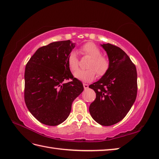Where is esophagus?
Wrapping results in <instances>:
<instances>
[{
    "instance_id": "34e87169",
    "label": "esophagus",
    "mask_w": 159,
    "mask_h": 159,
    "mask_svg": "<svg viewBox=\"0 0 159 159\" xmlns=\"http://www.w3.org/2000/svg\"><path fill=\"white\" fill-rule=\"evenodd\" d=\"M83 86H84V90H86V89H89V85H88L87 84H83Z\"/></svg>"
}]
</instances>
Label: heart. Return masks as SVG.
<instances>
[{
	"instance_id": "obj_1",
	"label": "heart",
	"mask_w": 159,
	"mask_h": 159,
	"mask_svg": "<svg viewBox=\"0 0 159 159\" xmlns=\"http://www.w3.org/2000/svg\"><path fill=\"white\" fill-rule=\"evenodd\" d=\"M81 52L84 55L89 56L91 58L88 65L89 69L86 70H78L74 73L76 79L85 82H90L94 80L96 74L98 76H103L106 73L109 68V61L106 56L102 55V51L97 45L93 43H87L81 49ZM66 64L72 72L75 71L79 66V59L76 54L72 52L69 55Z\"/></svg>"
}]
</instances>
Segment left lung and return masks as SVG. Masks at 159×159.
<instances>
[{
    "label": "left lung",
    "mask_w": 159,
    "mask_h": 159,
    "mask_svg": "<svg viewBox=\"0 0 159 159\" xmlns=\"http://www.w3.org/2000/svg\"><path fill=\"white\" fill-rule=\"evenodd\" d=\"M101 45L107 54L109 68L99 80L89 86L96 93L89 111L98 124L111 126L125 117L136 99L137 70L122 49L110 43Z\"/></svg>",
    "instance_id": "8db88e82"
}]
</instances>
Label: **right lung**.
I'll list each match as a JSON object with an SVG mask.
<instances>
[{"label": "right lung", "instance_id": "add662e5", "mask_svg": "<svg viewBox=\"0 0 159 159\" xmlns=\"http://www.w3.org/2000/svg\"><path fill=\"white\" fill-rule=\"evenodd\" d=\"M74 48L70 40L53 42L39 48L26 64L24 101L29 111L44 125L64 122L73 101L84 90L82 83L73 77L66 64ZM69 79L71 82H64Z\"/></svg>", "mask_w": 159, "mask_h": 159}]
</instances>
